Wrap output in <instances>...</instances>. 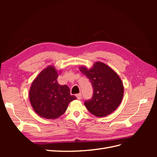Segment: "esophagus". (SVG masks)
<instances>
[{
    "label": "esophagus",
    "mask_w": 157,
    "mask_h": 157,
    "mask_svg": "<svg viewBox=\"0 0 157 157\" xmlns=\"http://www.w3.org/2000/svg\"><path fill=\"white\" fill-rule=\"evenodd\" d=\"M76 97L78 99H81V98H82V94H80V93L76 95Z\"/></svg>",
    "instance_id": "1"
}]
</instances>
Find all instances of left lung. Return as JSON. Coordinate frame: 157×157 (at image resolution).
Returning <instances> with one entry per match:
<instances>
[{
  "instance_id": "8db88e82",
  "label": "left lung",
  "mask_w": 157,
  "mask_h": 157,
  "mask_svg": "<svg viewBox=\"0 0 157 157\" xmlns=\"http://www.w3.org/2000/svg\"><path fill=\"white\" fill-rule=\"evenodd\" d=\"M92 83L94 94L91 99L84 102L88 110L94 116L103 117L112 113L120 105L124 95L122 80L115 71L101 61L91 69L79 67Z\"/></svg>"
}]
</instances>
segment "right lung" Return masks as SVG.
Here are the masks:
<instances>
[{
	"mask_svg": "<svg viewBox=\"0 0 157 157\" xmlns=\"http://www.w3.org/2000/svg\"><path fill=\"white\" fill-rule=\"evenodd\" d=\"M60 71L54 66L44 69L33 80L29 100L35 113L46 119H56L65 113L69 103L77 99L71 96L67 85H60L57 78Z\"/></svg>",
	"mask_w": 157,
	"mask_h": 157,
	"instance_id": "1",
	"label": "right lung"
}]
</instances>
